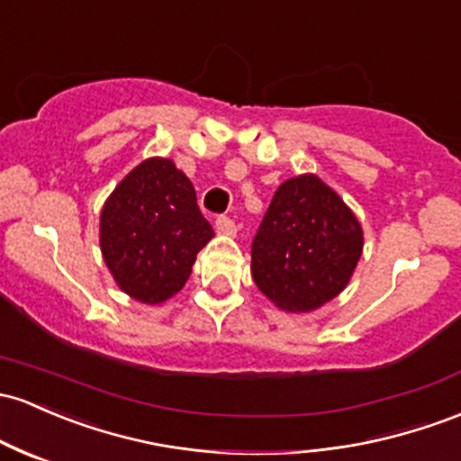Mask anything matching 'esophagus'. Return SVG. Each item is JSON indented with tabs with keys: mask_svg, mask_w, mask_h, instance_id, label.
Returning <instances> with one entry per match:
<instances>
[{
	"mask_svg": "<svg viewBox=\"0 0 461 461\" xmlns=\"http://www.w3.org/2000/svg\"><path fill=\"white\" fill-rule=\"evenodd\" d=\"M236 230H239V227H236V222L231 221L230 216H219V219H216V231H219V234L236 236Z\"/></svg>",
	"mask_w": 461,
	"mask_h": 461,
	"instance_id": "obj_1",
	"label": "esophagus"
}]
</instances>
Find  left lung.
<instances>
[{
    "mask_svg": "<svg viewBox=\"0 0 461 461\" xmlns=\"http://www.w3.org/2000/svg\"><path fill=\"white\" fill-rule=\"evenodd\" d=\"M363 254L354 212L317 175L286 179L251 242L256 286L286 312H311L348 286Z\"/></svg>",
    "mask_w": 461,
    "mask_h": 461,
    "instance_id": "8db88e82",
    "label": "left lung"
}]
</instances>
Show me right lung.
<instances>
[{"instance_id": "add662e5", "label": "right lung", "mask_w": 461, "mask_h": 461, "mask_svg": "<svg viewBox=\"0 0 461 461\" xmlns=\"http://www.w3.org/2000/svg\"><path fill=\"white\" fill-rule=\"evenodd\" d=\"M214 230L173 159L150 157L115 185L100 212V249L115 285L141 304H161L188 282Z\"/></svg>"}]
</instances>
